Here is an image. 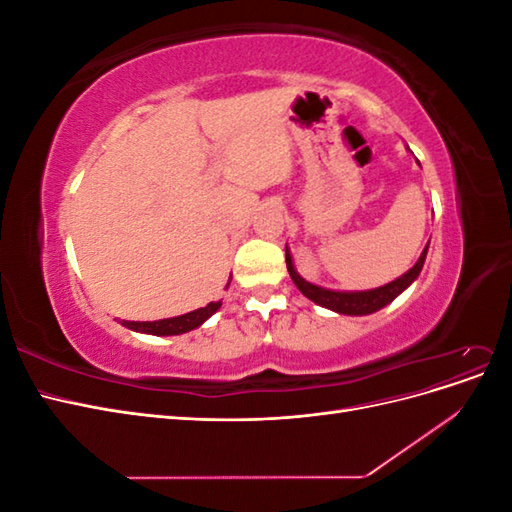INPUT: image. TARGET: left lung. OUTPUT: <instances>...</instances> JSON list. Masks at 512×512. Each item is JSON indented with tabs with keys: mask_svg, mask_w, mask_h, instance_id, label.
I'll list each match as a JSON object with an SVG mask.
<instances>
[{
	"mask_svg": "<svg viewBox=\"0 0 512 512\" xmlns=\"http://www.w3.org/2000/svg\"><path fill=\"white\" fill-rule=\"evenodd\" d=\"M427 250H429V243L425 245L421 258L416 260V265L408 273H404L401 277H397V280L384 284L380 288L361 290V292H339V290H329V288H322V286H316V284H309L297 273V269H294L288 247H286V267H288V273L292 277L294 286H297L309 301L318 303L320 307L333 309V312H337V314L367 316V314L378 312V309H382L384 305H389L393 299H397L399 294L404 292L416 280L418 273H421V269L425 265Z\"/></svg>",
	"mask_w": 512,
	"mask_h": 512,
	"instance_id": "8db88e82",
	"label": "left lung"
}]
</instances>
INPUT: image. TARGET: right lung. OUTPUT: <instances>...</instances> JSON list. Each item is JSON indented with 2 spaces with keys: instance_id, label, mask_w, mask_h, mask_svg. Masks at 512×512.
<instances>
[{
  "instance_id": "obj_1",
  "label": "right lung",
  "mask_w": 512,
  "mask_h": 512,
  "mask_svg": "<svg viewBox=\"0 0 512 512\" xmlns=\"http://www.w3.org/2000/svg\"><path fill=\"white\" fill-rule=\"evenodd\" d=\"M230 284V282H228ZM226 284V286H228ZM222 307V301H211L207 307L194 309L190 314L175 316V318H164V320H153V322H134V320H121L123 327H128L136 333H149V335H181L188 333L196 327H200L207 318H211L218 309Z\"/></svg>"
}]
</instances>
